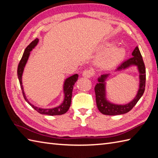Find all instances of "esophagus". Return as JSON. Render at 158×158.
<instances>
[{
	"label": "esophagus",
	"mask_w": 158,
	"mask_h": 158,
	"mask_svg": "<svg viewBox=\"0 0 158 158\" xmlns=\"http://www.w3.org/2000/svg\"><path fill=\"white\" fill-rule=\"evenodd\" d=\"M94 74V72L92 69H85L82 73V76L85 78H91Z\"/></svg>",
	"instance_id": "34e87169"
}]
</instances>
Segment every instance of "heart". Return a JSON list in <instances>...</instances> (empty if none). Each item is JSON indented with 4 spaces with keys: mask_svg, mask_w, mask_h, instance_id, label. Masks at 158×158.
<instances>
[{
    "mask_svg": "<svg viewBox=\"0 0 158 158\" xmlns=\"http://www.w3.org/2000/svg\"><path fill=\"white\" fill-rule=\"evenodd\" d=\"M112 46L113 44L111 43H106L103 46V51H107L103 55L100 61L101 66L103 68L110 69L114 67L124 58L126 52L124 48L116 47L111 49Z\"/></svg>",
    "mask_w": 158,
    "mask_h": 158,
    "instance_id": "heart-1",
    "label": "heart"
}]
</instances>
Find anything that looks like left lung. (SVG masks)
Instances as JSON below:
<instances>
[{"instance_id":"obj_1","label":"left lung","mask_w":158,"mask_h":158,"mask_svg":"<svg viewBox=\"0 0 158 158\" xmlns=\"http://www.w3.org/2000/svg\"><path fill=\"white\" fill-rule=\"evenodd\" d=\"M132 57L123 63H122L120 66L117 68V71L121 69H124L132 65H135L138 67L140 73V86L138 93L135 98L131 103L127 105H115L111 103L106 99V90H105V80L107 78L109 74L101 75L98 79V82L94 87L95 92L96 103L101 113L105 115H115L126 114L131 111L138 102L140 98L144 93L145 89V80H146V71L144 62H143L142 55L140 52L139 47H136L132 53Z\"/></svg>"}]
</instances>
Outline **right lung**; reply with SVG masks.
Here are the masks:
<instances>
[{"label": "right lung", "instance_id": "right-lung-1", "mask_svg": "<svg viewBox=\"0 0 158 158\" xmlns=\"http://www.w3.org/2000/svg\"><path fill=\"white\" fill-rule=\"evenodd\" d=\"M38 42V38H36V39L31 42L28 46L26 48L22 57L21 59V60L19 63L18 68H17V76H18V78L19 80V84H20L21 89H22V90L23 96L24 97V99H25V100L27 103H28L30 106L32 107L35 110L38 112V113H40L41 114L48 115H62L68 111V110H69V108L70 107V105H71L73 87V85H74L75 82L77 81V80H78V74L73 75L65 80V83H64V93H65L64 101L61 105H60V106L57 107H54L52 109H42V108L35 107L32 104H31L28 101V100L26 99L25 93H24L23 86H22V73L23 72L24 67H25L26 62L27 61V59H28L30 52L32 50V48H34L35 47H36Z\"/></svg>", "mask_w": 158, "mask_h": 158}]
</instances>
